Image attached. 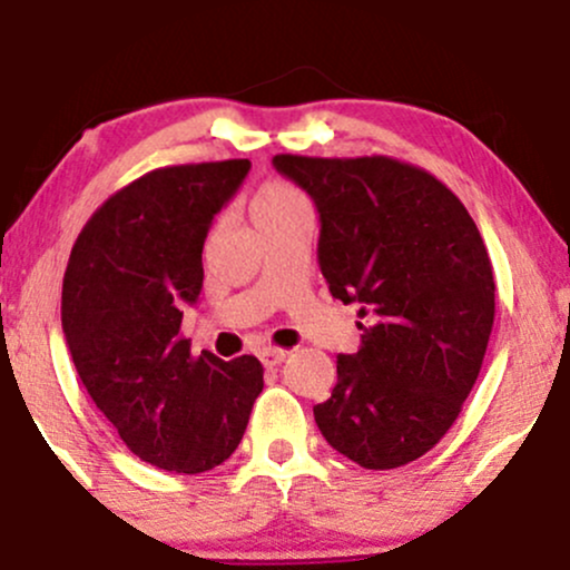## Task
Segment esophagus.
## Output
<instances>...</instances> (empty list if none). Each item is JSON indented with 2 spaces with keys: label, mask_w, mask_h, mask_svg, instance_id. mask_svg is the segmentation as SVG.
<instances>
[{
  "label": "esophagus",
  "mask_w": 570,
  "mask_h": 570,
  "mask_svg": "<svg viewBox=\"0 0 570 570\" xmlns=\"http://www.w3.org/2000/svg\"><path fill=\"white\" fill-rule=\"evenodd\" d=\"M289 356V351L286 348H263V353H259V358H263V364L265 367H278L281 362H284V358Z\"/></svg>",
  "instance_id": "34e87169"
}]
</instances>
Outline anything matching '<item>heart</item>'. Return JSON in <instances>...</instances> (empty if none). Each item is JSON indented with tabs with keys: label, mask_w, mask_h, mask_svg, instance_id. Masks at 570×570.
Masks as SVG:
<instances>
[{
	"label": "heart",
	"mask_w": 570,
	"mask_h": 570,
	"mask_svg": "<svg viewBox=\"0 0 570 570\" xmlns=\"http://www.w3.org/2000/svg\"><path fill=\"white\" fill-rule=\"evenodd\" d=\"M299 208H307L305 195L294 185H289V181L276 179V181H265V185L254 193L248 212H252L254 225L263 227L267 222L284 217V214L299 212Z\"/></svg>",
	"instance_id": "obj_1"
}]
</instances>
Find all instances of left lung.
<instances>
[{
	"label": "left lung",
	"instance_id": "1",
	"mask_svg": "<svg viewBox=\"0 0 570 570\" xmlns=\"http://www.w3.org/2000/svg\"><path fill=\"white\" fill-rule=\"evenodd\" d=\"M273 166L316 203L332 297L367 318L313 407L318 429L358 466H404L448 434L480 375L495 316L485 240L453 189L412 163L276 155Z\"/></svg>",
	"mask_w": 570,
	"mask_h": 570
}]
</instances>
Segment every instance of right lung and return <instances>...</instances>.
Listing matches in <instances>:
<instances>
[{
	"instance_id": "1",
	"label": "right lung",
	"mask_w": 570,
	"mask_h": 570,
	"mask_svg": "<svg viewBox=\"0 0 570 570\" xmlns=\"http://www.w3.org/2000/svg\"><path fill=\"white\" fill-rule=\"evenodd\" d=\"M248 160L187 163L117 189L71 246L61 324L77 375L134 455L176 474L227 461L263 391L257 356H193L181 307L203 286V240Z\"/></svg>"
}]
</instances>
